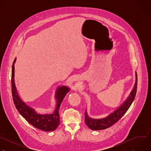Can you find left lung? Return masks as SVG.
<instances>
[{
    "instance_id": "8db88e82",
    "label": "left lung",
    "mask_w": 151,
    "mask_h": 151,
    "mask_svg": "<svg viewBox=\"0 0 151 151\" xmlns=\"http://www.w3.org/2000/svg\"><path fill=\"white\" fill-rule=\"evenodd\" d=\"M136 82L131 91L130 95L128 96L127 99L123 102V103L117 108L116 110L109 114L108 116L100 118L95 119L90 117L88 115L87 109L85 112V122L91 130H101L107 128L114 125L118 121H119L121 117L126 113V112L130 107L136 96L137 87V76L136 72Z\"/></svg>"
}]
</instances>
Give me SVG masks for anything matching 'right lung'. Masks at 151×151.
<instances>
[{"instance_id":"right-lung-1","label":"right lung","mask_w":151,"mask_h":151,"mask_svg":"<svg viewBox=\"0 0 151 151\" xmlns=\"http://www.w3.org/2000/svg\"><path fill=\"white\" fill-rule=\"evenodd\" d=\"M16 59V58L14 59L12 66L11 85L13 101L17 109L23 117H24V118H25V119L33 127L45 132L54 131L60 122L59 116L60 105L64 98L70 91V88L67 86L64 85L57 87L55 94L56 106L54 111L52 114H38L32 107L26 104L21 100L18 94L14 80V64Z\"/></svg>"}]
</instances>
